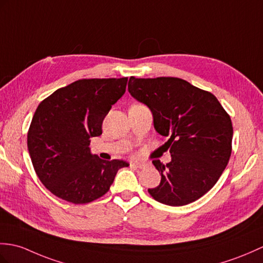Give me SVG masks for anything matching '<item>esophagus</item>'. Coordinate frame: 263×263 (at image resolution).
<instances>
[{
  "label": "esophagus",
  "instance_id": "34e87169",
  "mask_svg": "<svg viewBox=\"0 0 263 263\" xmlns=\"http://www.w3.org/2000/svg\"><path fill=\"white\" fill-rule=\"evenodd\" d=\"M130 166L136 169H142L144 167L143 163H137V162H130Z\"/></svg>",
  "mask_w": 263,
  "mask_h": 263
}]
</instances>
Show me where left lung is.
Segmentation results:
<instances>
[{
    "instance_id": "1",
    "label": "left lung",
    "mask_w": 263,
    "mask_h": 263,
    "mask_svg": "<svg viewBox=\"0 0 263 263\" xmlns=\"http://www.w3.org/2000/svg\"><path fill=\"white\" fill-rule=\"evenodd\" d=\"M127 89L145 104L156 131L168 141L172 161L154 160L161 175L159 186L148 192L159 203L184 206L216 184L232 152L230 115L210 91L176 77H130Z\"/></svg>"
}]
</instances>
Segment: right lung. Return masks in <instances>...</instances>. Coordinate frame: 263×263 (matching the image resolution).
Masks as SVG:
<instances>
[{
	"mask_svg": "<svg viewBox=\"0 0 263 263\" xmlns=\"http://www.w3.org/2000/svg\"><path fill=\"white\" fill-rule=\"evenodd\" d=\"M127 77L79 79L59 88L36 107L28 131V150L40 181L54 196L87 204L105 195L123 160L91 155L90 138L125 93Z\"/></svg>",
	"mask_w": 263,
	"mask_h": 263,
	"instance_id": "right-lung-1",
	"label": "right lung"
}]
</instances>
